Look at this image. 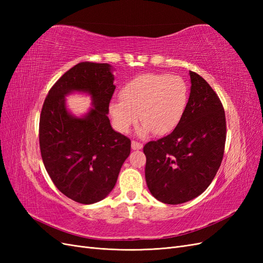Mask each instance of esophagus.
Returning <instances> with one entry per match:
<instances>
[{
    "mask_svg": "<svg viewBox=\"0 0 263 263\" xmlns=\"http://www.w3.org/2000/svg\"><path fill=\"white\" fill-rule=\"evenodd\" d=\"M132 149H133V150H140V149H142V144H140V142H137V141L133 140V141H132Z\"/></svg>",
    "mask_w": 263,
    "mask_h": 263,
    "instance_id": "esophagus-1",
    "label": "esophagus"
}]
</instances>
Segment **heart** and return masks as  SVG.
Masks as SVG:
<instances>
[{"mask_svg": "<svg viewBox=\"0 0 263 263\" xmlns=\"http://www.w3.org/2000/svg\"><path fill=\"white\" fill-rule=\"evenodd\" d=\"M121 101H112L108 110L115 128L127 133L136 124L141 125L137 135L150 133L165 135L181 123L189 103V87L179 76L146 73L132 79L119 91Z\"/></svg>", "mask_w": 263, "mask_h": 263, "instance_id": "obj_1", "label": "heart"}]
</instances>
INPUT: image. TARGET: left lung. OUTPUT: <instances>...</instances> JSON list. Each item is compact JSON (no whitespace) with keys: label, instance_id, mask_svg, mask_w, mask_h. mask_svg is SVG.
<instances>
[{"label":"left lung","instance_id":"1","mask_svg":"<svg viewBox=\"0 0 263 263\" xmlns=\"http://www.w3.org/2000/svg\"><path fill=\"white\" fill-rule=\"evenodd\" d=\"M185 114L170 135L144 147L147 186L158 201L177 205L201 195L219 169L226 141L224 107L211 85L190 71Z\"/></svg>","mask_w":263,"mask_h":263}]
</instances>
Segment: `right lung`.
<instances>
[{
    "label": "right lung",
    "mask_w": 263,
    "mask_h": 263,
    "mask_svg": "<svg viewBox=\"0 0 263 263\" xmlns=\"http://www.w3.org/2000/svg\"><path fill=\"white\" fill-rule=\"evenodd\" d=\"M108 63L80 62L53 84L39 121V146L44 165L62 194L81 204L105 198L116 184L130 154V140L115 132L107 117L115 91ZM74 91L90 95L92 107L78 118L66 108Z\"/></svg>",
    "instance_id": "add662e5"
}]
</instances>
